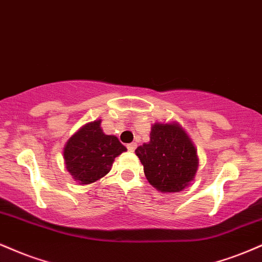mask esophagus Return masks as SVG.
<instances>
[{"instance_id":"34e87169","label":"esophagus","mask_w":262,"mask_h":262,"mask_svg":"<svg viewBox=\"0 0 262 262\" xmlns=\"http://www.w3.org/2000/svg\"><path fill=\"white\" fill-rule=\"evenodd\" d=\"M127 149L129 151H134V150L137 149V143H129L127 145Z\"/></svg>"}]
</instances>
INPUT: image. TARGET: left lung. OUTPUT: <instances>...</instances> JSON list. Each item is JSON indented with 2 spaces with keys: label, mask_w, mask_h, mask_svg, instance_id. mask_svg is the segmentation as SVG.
<instances>
[{
  "label": "left lung",
  "mask_w": 262,
  "mask_h": 262,
  "mask_svg": "<svg viewBox=\"0 0 262 262\" xmlns=\"http://www.w3.org/2000/svg\"><path fill=\"white\" fill-rule=\"evenodd\" d=\"M135 154L148 181L161 192L182 191L196 175L197 151L177 124L156 123L149 143L138 146Z\"/></svg>",
  "instance_id": "obj_1"
}]
</instances>
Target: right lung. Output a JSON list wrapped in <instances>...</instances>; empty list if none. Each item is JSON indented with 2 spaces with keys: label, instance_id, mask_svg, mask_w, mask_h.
<instances>
[{
  "label": "right lung",
  "instance_id": "obj_1",
  "mask_svg": "<svg viewBox=\"0 0 262 262\" xmlns=\"http://www.w3.org/2000/svg\"><path fill=\"white\" fill-rule=\"evenodd\" d=\"M125 150L118 138L102 132L101 121L87 123L66 143V169L75 181L89 185L107 175L114 158Z\"/></svg>",
  "mask_w": 262,
  "mask_h": 262
}]
</instances>
